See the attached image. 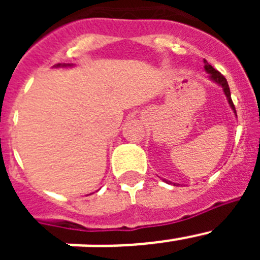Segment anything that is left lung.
<instances>
[{
	"label": "left lung",
	"instance_id": "1",
	"mask_svg": "<svg viewBox=\"0 0 260 260\" xmlns=\"http://www.w3.org/2000/svg\"><path fill=\"white\" fill-rule=\"evenodd\" d=\"M204 69H206V71H207L208 74H210V78L212 80H215L216 83L220 84V86L222 87V89H224L225 95H226V98H228V102H229V105L232 107V109L234 110V113H236V108H234V104L233 102H232V98H231V89H229V86H228V82H226V79H225L224 75L221 74V73H219L217 70H215V69L212 68V66L208 63L206 59H204Z\"/></svg>",
	"mask_w": 260,
	"mask_h": 260
}]
</instances>
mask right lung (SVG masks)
Listing matches in <instances>:
<instances>
[{
  "label": "right lung",
  "instance_id": "add662e5",
  "mask_svg": "<svg viewBox=\"0 0 260 260\" xmlns=\"http://www.w3.org/2000/svg\"><path fill=\"white\" fill-rule=\"evenodd\" d=\"M58 66H59V65H58Z\"/></svg>",
  "mask_w": 260,
  "mask_h": 260
}]
</instances>
